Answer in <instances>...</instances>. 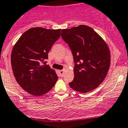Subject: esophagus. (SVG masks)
I'll list each match as a JSON object with an SVG mask.
<instances>
[{"label":"esophagus","mask_w":128,"mask_h":128,"mask_svg":"<svg viewBox=\"0 0 128 128\" xmlns=\"http://www.w3.org/2000/svg\"><path fill=\"white\" fill-rule=\"evenodd\" d=\"M64 70H59L58 71V74H59L60 76H63V74H64Z\"/></svg>","instance_id":"1"}]
</instances>
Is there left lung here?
Instances as JSON below:
<instances>
[{"instance_id":"obj_1","label":"left lung","mask_w":128,"mask_h":128,"mask_svg":"<svg viewBox=\"0 0 128 128\" xmlns=\"http://www.w3.org/2000/svg\"><path fill=\"white\" fill-rule=\"evenodd\" d=\"M61 36L70 46L74 59V79L69 83L77 92L86 93L104 80L110 64L106 43L91 27L79 25L62 30Z\"/></svg>"}]
</instances>
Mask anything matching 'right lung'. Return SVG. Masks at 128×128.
<instances>
[{"label":"right lung","mask_w":128,"mask_h":128,"mask_svg":"<svg viewBox=\"0 0 128 128\" xmlns=\"http://www.w3.org/2000/svg\"><path fill=\"white\" fill-rule=\"evenodd\" d=\"M60 30L31 28L21 36L12 48L11 61L14 76L20 87L29 94L36 96L45 94L58 79L45 60L60 36Z\"/></svg>","instance_id":"1"}]
</instances>
